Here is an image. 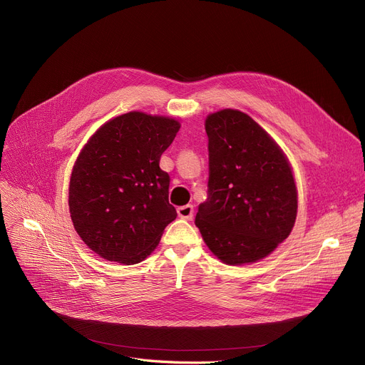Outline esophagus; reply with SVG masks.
Instances as JSON below:
<instances>
[{"mask_svg": "<svg viewBox=\"0 0 365 365\" xmlns=\"http://www.w3.org/2000/svg\"><path fill=\"white\" fill-rule=\"evenodd\" d=\"M193 205H183V207H179L178 208V214L180 218H185V220H192L193 218Z\"/></svg>", "mask_w": 365, "mask_h": 365, "instance_id": "34e87169", "label": "esophagus"}]
</instances>
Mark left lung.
<instances>
[{
  "instance_id": "8db88e82",
  "label": "left lung",
  "mask_w": 365,
  "mask_h": 365,
  "mask_svg": "<svg viewBox=\"0 0 365 365\" xmlns=\"http://www.w3.org/2000/svg\"><path fill=\"white\" fill-rule=\"evenodd\" d=\"M208 197L195 218L210 250L228 264L268 256L291 233L297 187L289 164L250 116L224 109L205 120Z\"/></svg>"
}]
</instances>
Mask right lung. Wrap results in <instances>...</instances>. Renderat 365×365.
I'll use <instances>...</instances> for the list:
<instances>
[{
  "instance_id": "add662e5",
  "label": "right lung",
  "mask_w": 365,
  "mask_h": 365,
  "mask_svg": "<svg viewBox=\"0 0 365 365\" xmlns=\"http://www.w3.org/2000/svg\"><path fill=\"white\" fill-rule=\"evenodd\" d=\"M179 128L170 118L129 112L105 123L81 150L68 204L78 236L98 256L138 263L178 217L160 157Z\"/></svg>"
}]
</instances>
